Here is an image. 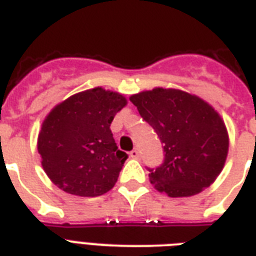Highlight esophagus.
I'll list each match as a JSON object with an SVG mask.
<instances>
[{"label":"esophagus","mask_w":256,"mask_h":256,"mask_svg":"<svg viewBox=\"0 0 256 256\" xmlns=\"http://www.w3.org/2000/svg\"><path fill=\"white\" fill-rule=\"evenodd\" d=\"M140 150H138V148H134V150H132V152H130V156H132V160H138V158H140Z\"/></svg>","instance_id":"esophagus-1"}]
</instances>
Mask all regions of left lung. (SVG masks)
Segmentation results:
<instances>
[{"mask_svg":"<svg viewBox=\"0 0 256 256\" xmlns=\"http://www.w3.org/2000/svg\"><path fill=\"white\" fill-rule=\"evenodd\" d=\"M130 100L164 144V164L148 168L156 190L180 198L212 184L228 152V134L218 112L178 88H156L134 94Z\"/></svg>","mask_w":256,"mask_h":256,"instance_id":"1","label":"left lung"}]
</instances>
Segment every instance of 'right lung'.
I'll use <instances>...</instances> for the list:
<instances>
[{"label":"right lung","instance_id":"obj_1","mask_svg":"<svg viewBox=\"0 0 256 256\" xmlns=\"http://www.w3.org/2000/svg\"><path fill=\"white\" fill-rule=\"evenodd\" d=\"M126 104L120 92L94 88L52 108L42 122L37 148L56 186L78 196L112 190L128 154L118 150L110 124Z\"/></svg>","mask_w":256,"mask_h":256}]
</instances>
